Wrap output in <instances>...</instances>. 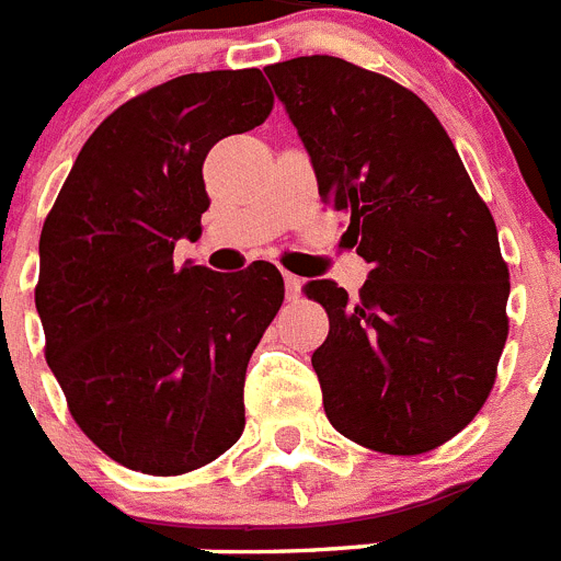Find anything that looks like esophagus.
<instances>
[{
	"mask_svg": "<svg viewBox=\"0 0 561 561\" xmlns=\"http://www.w3.org/2000/svg\"><path fill=\"white\" fill-rule=\"evenodd\" d=\"M284 284H286V297L289 300H297L300 297V286H304V280L297 275H291V272H284Z\"/></svg>",
	"mask_w": 561,
	"mask_h": 561,
	"instance_id": "obj_1",
	"label": "esophagus"
}]
</instances>
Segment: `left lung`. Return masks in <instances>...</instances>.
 I'll list each match as a JSON object with an SVG mask.
<instances>
[{
	"label": "left lung",
	"mask_w": 561,
	"mask_h": 561,
	"mask_svg": "<svg viewBox=\"0 0 561 561\" xmlns=\"http://www.w3.org/2000/svg\"><path fill=\"white\" fill-rule=\"evenodd\" d=\"M311 157L320 199L348 216L370 264L359 297L334 280L311 354L336 433L388 455L458 435L489 399L508 336V266L492 213L430 106L370 69L304 56L266 69Z\"/></svg>",
	"instance_id": "left-lung-1"
}]
</instances>
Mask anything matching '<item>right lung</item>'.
<instances>
[{"label":"right lung","instance_id":"obj_1","mask_svg":"<svg viewBox=\"0 0 561 561\" xmlns=\"http://www.w3.org/2000/svg\"><path fill=\"white\" fill-rule=\"evenodd\" d=\"M261 69L191 72L112 112L83 142L38 241L47 365L92 444L142 474H185L244 433L247 362L284 304L266 261L176 264L210 207L202 165L261 126Z\"/></svg>","mask_w":561,"mask_h":561}]
</instances>
